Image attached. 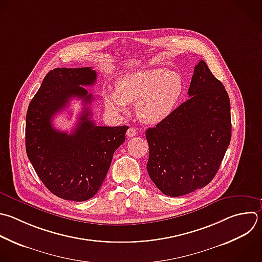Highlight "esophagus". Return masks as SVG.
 <instances>
[{"mask_svg":"<svg viewBox=\"0 0 262 262\" xmlns=\"http://www.w3.org/2000/svg\"><path fill=\"white\" fill-rule=\"evenodd\" d=\"M136 134H137V132H136V130L134 129V128H129L128 130H127V136L128 137H133V136H136Z\"/></svg>","mask_w":262,"mask_h":262,"instance_id":"1","label":"esophagus"}]
</instances>
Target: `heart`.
I'll return each instance as SVG.
<instances>
[{
	"label": "heart",
	"instance_id": "obj_1",
	"mask_svg": "<svg viewBox=\"0 0 262 262\" xmlns=\"http://www.w3.org/2000/svg\"><path fill=\"white\" fill-rule=\"evenodd\" d=\"M183 91L180 74L167 69H149L120 77L116 91L106 92L104 101L114 112H124L127 103L136 101L138 119L146 124H157L172 114Z\"/></svg>",
	"mask_w": 262,
	"mask_h": 262
}]
</instances>
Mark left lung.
I'll return each mask as SVG.
<instances>
[{"mask_svg":"<svg viewBox=\"0 0 262 262\" xmlns=\"http://www.w3.org/2000/svg\"><path fill=\"white\" fill-rule=\"evenodd\" d=\"M188 96L145 132L148 175L170 196L187 194L210 183L231 137L229 97L204 60L194 67Z\"/></svg>","mask_w":262,"mask_h":262,"instance_id":"1","label":"left lung"}]
</instances>
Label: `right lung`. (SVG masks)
Wrapping results in <instances>:
<instances>
[{
	"mask_svg": "<svg viewBox=\"0 0 262 262\" xmlns=\"http://www.w3.org/2000/svg\"><path fill=\"white\" fill-rule=\"evenodd\" d=\"M96 78L91 68L54 69L44 78L28 108V157L44 185L63 200L91 199L107 174L114 152L126 138L128 126H96L91 120L93 95L83 86H93ZM72 98L82 99L84 107L69 134L54 128L52 120Z\"/></svg>",
	"mask_w": 262,
	"mask_h": 262,
	"instance_id": "right-lung-1",
	"label": "right lung"
}]
</instances>
